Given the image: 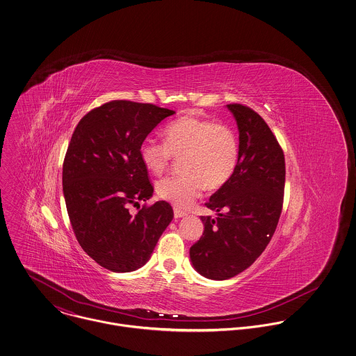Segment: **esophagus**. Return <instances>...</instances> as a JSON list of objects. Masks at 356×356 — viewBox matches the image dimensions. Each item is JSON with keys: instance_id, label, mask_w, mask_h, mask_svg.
<instances>
[{"instance_id": "obj_1", "label": "esophagus", "mask_w": 356, "mask_h": 356, "mask_svg": "<svg viewBox=\"0 0 356 356\" xmlns=\"http://www.w3.org/2000/svg\"><path fill=\"white\" fill-rule=\"evenodd\" d=\"M173 214H175V218H181V217H186V216H187L186 211H183V210L177 209V207L173 209Z\"/></svg>"}]
</instances>
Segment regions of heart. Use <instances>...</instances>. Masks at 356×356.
I'll return each mask as SVG.
<instances>
[{
	"mask_svg": "<svg viewBox=\"0 0 356 356\" xmlns=\"http://www.w3.org/2000/svg\"><path fill=\"white\" fill-rule=\"evenodd\" d=\"M165 143L145 139L139 157L153 175H162L172 159H180L184 173L157 183L161 199L176 207H188L207 187H222L235 173L238 162V140L227 124L186 116L163 129Z\"/></svg>",
	"mask_w": 356,
	"mask_h": 356,
	"instance_id": "obj_1",
	"label": "heart"
}]
</instances>
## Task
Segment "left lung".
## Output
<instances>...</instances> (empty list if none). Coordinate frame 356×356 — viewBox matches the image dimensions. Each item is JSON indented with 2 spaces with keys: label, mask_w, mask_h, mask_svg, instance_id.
<instances>
[{
  "label": "left lung",
  "mask_w": 356,
  "mask_h": 356,
  "mask_svg": "<svg viewBox=\"0 0 356 356\" xmlns=\"http://www.w3.org/2000/svg\"><path fill=\"white\" fill-rule=\"evenodd\" d=\"M227 108L236 120L238 162L206 203L217 217H200L203 235L190 248L194 269L210 280L236 276L264 252L276 231L285 184L284 153L265 120L240 104Z\"/></svg>",
  "instance_id": "left-lung-1"
}]
</instances>
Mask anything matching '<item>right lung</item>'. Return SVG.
<instances>
[{
  "instance_id": "add662e5",
  "label": "right lung",
  "mask_w": 356,
  "mask_h": 356,
  "mask_svg": "<svg viewBox=\"0 0 356 356\" xmlns=\"http://www.w3.org/2000/svg\"><path fill=\"white\" fill-rule=\"evenodd\" d=\"M172 115L152 104L112 101L88 112L71 138L63 165L70 221L84 252L111 272L142 268L173 218L165 200L129 213L154 191L139 147Z\"/></svg>"
}]
</instances>
